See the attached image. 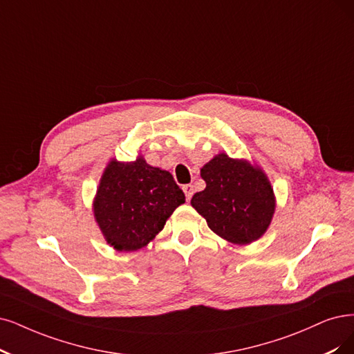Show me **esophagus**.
Returning <instances> with one entry per match:
<instances>
[{"label":"esophagus","instance_id":"obj_1","mask_svg":"<svg viewBox=\"0 0 354 354\" xmlns=\"http://www.w3.org/2000/svg\"><path fill=\"white\" fill-rule=\"evenodd\" d=\"M182 189H184V192H185V197H187V200L189 201V200H191V197H192V194H194V187H192L191 184H187V185L182 187Z\"/></svg>","mask_w":354,"mask_h":354}]
</instances>
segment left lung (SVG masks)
<instances>
[{"mask_svg":"<svg viewBox=\"0 0 354 354\" xmlns=\"http://www.w3.org/2000/svg\"><path fill=\"white\" fill-rule=\"evenodd\" d=\"M201 178L207 187L194 194L191 204L207 220L208 227L238 245L263 236L276 208L263 170L221 153L201 169Z\"/></svg>","mask_w":354,"mask_h":354,"instance_id":"obj_1","label":"left lung"}]
</instances>
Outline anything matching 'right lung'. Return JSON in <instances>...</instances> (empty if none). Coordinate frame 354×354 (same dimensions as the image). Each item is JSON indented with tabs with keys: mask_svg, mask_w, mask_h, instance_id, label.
Masks as SVG:
<instances>
[{
	"mask_svg": "<svg viewBox=\"0 0 354 354\" xmlns=\"http://www.w3.org/2000/svg\"><path fill=\"white\" fill-rule=\"evenodd\" d=\"M185 195L166 170L146 160H112L100 179L95 216L108 243L118 251H137L159 233Z\"/></svg>",
	"mask_w": 354,
	"mask_h": 354,
	"instance_id": "obj_1",
	"label": "right lung"
}]
</instances>
